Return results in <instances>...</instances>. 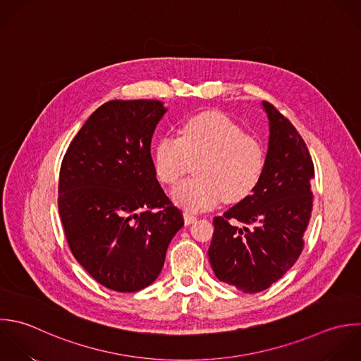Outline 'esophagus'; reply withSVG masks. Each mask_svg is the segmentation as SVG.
Returning <instances> with one entry per match:
<instances>
[{
    "mask_svg": "<svg viewBox=\"0 0 361 361\" xmlns=\"http://www.w3.org/2000/svg\"><path fill=\"white\" fill-rule=\"evenodd\" d=\"M195 221H197V216H195V215H191V214H188V212L184 214V222H185V225H191V224H194Z\"/></svg>",
    "mask_w": 361,
    "mask_h": 361,
    "instance_id": "1",
    "label": "esophagus"
}]
</instances>
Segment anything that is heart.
<instances>
[{"label":"heart","mask_w":361,"mask_h":361,"mask_svg":"<svg viewBox=\"0 0 361 361\" xmlns=\"http://www.w3.org/2000/svg\"><path fill=\"white\" fill-rule=\"evenodd\" d=\"M191 163L197 177L181 183L173 200L190 212H200L224 198L228 202L246 198L260 181L264 150L228 116L202 112L183 122L178 137L161 136L153 150L154 170L164 184H177Z\"/></svg>","instance_id":"1"}]
</instances>
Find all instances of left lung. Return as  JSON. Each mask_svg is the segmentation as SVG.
<instances>
[{
  "mask_svg": "<svg viewBox=\"0 0 361 361\" xmlns=\"http://www.w3.org/2000/svg\"><path fill=\"white\" fill-rule=\"evenodd\" d=\"M262 105L270 137L260 181L250 195L214 218L208 249L218 280L246 294L269 288L294 266L314 200L315 169L304 139L274 105Z\"/></svg>",
  "mask_w": 361,
  "mask_h": 361,
  "instance_id": "obj_1",
  "label": "left lung"
}]
</instances>
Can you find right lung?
<instances>
[{
    "instance_id": "right-lung-1",
    "label": "right lung",
    "mask_w": 361,
    "mask_h": 361,
    "mask_svg": "<svg viewBox=\"0 0 361 361\" xmlns=\"http://www.w3.org/2000/svg\"><path fill=\"white\" fill-rule=\"evenodd\" d=\"M161 101L114 99L87 119L60 167L59 214L70 250L101 286L135 293L160 274L183 228L150 154Z\"/></svg>"
}]
</instances>
